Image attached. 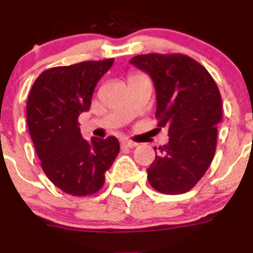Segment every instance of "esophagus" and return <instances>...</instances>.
I'll return each mask as SVG.
<instances>
[{
  "mask_svg": "<svg viewBox=\"0 0 253 253\" xmlns=\"http://www.w3.org/2000/svg\"><path fill=\"white\" fill-rule=\"evenodd\" d=\"M136 146V142H133V141H129V140H124L121 141V147H124V149H132V147Z\"/></svg>",
  "mask_w": 253,
  "mask_h": 253,
  "instance_id": "34e87169",
  "label": "esophagus"
}]
</instances>
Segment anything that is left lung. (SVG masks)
Instances as JSON below:
<instances>
[{"instance_id":"8db88e82","label":"left lung","mask_w":253,"mask_h":253,"mask_svg":"<svg viewBox=\"0 0 253 253\" xmlns=\"http://www.w3.org/2000/svg\"><path fill=\"white\" fill-rule=\"evenodd\" d=\"M129 63L151 77L158 126L169 128V142L159 147L147 169L149 183L164 194L189 192L214 158L222 121L217 84L206 68L183 54H146Z\"/></svg>"}]
</instances>
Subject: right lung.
I'll use <instances>...</instances> for the list:
<instances>
[{"label": "right lung", "mask_w": 253, "mask_h": 253, "mask_svg": "<svg viewBox=\"0 0 253 253\" xmlns=\"http://www.w3.org/2000/svg\"><path fill=\"white\" fill-rule=\"evenodd\" d=\"M115 59L83 61L42 72L26 106L31 140L49 180L74 197L94 194L120 152L115 136L82 137L78 117L89 111L93 90Z\"/></svg>", "instance_id": "right-lung-1"}]
</instances>
